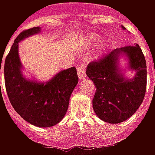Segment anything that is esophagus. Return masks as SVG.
Instances as JSON below:
<instances>
[{
  "label": "esophagus",
  "instance_id": "esophagus-1",
  "mask_svg": "<svg viewBox=\"0 0 155 155\" xmlns=\"http://www.w3.org/2000/svg\"><path fill=\"white\" fill-rule=\"evenodd\" d=\"M77 74L80 80H84L85 78V66L83 64H81L78 66Z\"/></svg>",
  "mask_w": 155,
  "mask_h": 155
}]
</instances>
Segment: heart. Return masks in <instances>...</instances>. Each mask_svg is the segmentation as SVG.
Returning a JSON list of instances; mask_svg holds the SVG:
<instances>
[{"instance_id":"1","label":"heart","mask_w":155,"mask_h":155,"mask_svg":"<svg viewBox=\"0 0 155 155\" xmlns=\"http://www.w3.org/2000/svg\"><path fill=\"white\" fill-rule=\"evenodd\" d=\"M98 39H99V36H98V35H94V34H91V35H89L88 38L86 39V43H87L88 45L94 44V42L97 41Z\"/></svg>"}]
</instances>
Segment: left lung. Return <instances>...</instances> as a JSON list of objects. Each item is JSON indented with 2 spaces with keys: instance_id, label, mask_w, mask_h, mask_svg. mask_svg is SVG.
Listing matches in <instances>:
<instances>
[{
  "instance_id": "8db88e82",
  "label": "left lung",
  "mask_w": 155,
  "mask_h": 155,
  "mask_svg": "<svg viewBox=\"0 0 155 155\" xmlns=\"http://www.w3.org/2000/svg\"><path fill=\"white\" fill-rule=\"evenodd\" d=\"M120 54L127 55L129 68L137 71L133 79L124 78L117 67ZM146 61L139 45L118 48L88 64L86 74L96 87L93 109L101 120L110 124L121 123L135 113L146 91Z\"/></svg>"
}]
</instances>
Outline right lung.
Wrapping results in <instances>:
<instances>
[{"instance_id": "add662e5", "label": "right lung", "mask_w": 155, "mask_h": 155, "mask_svg": "<svg viewBox=\"0 0 155 155\" xmlns=\"http://www.w3.org/2000/svg\"><path fill=\"white\" fill-rule=\"evenodd\" d=\"M40 31L39 26L33 27L16 37L5 57L3 69L6 93L17 114L35 126L47 128L55 125L64 118L79 78L75 67L60 71L51 80L42 83L27 80L22 75L18 43Z\"/></svg>"}]
</instances>
